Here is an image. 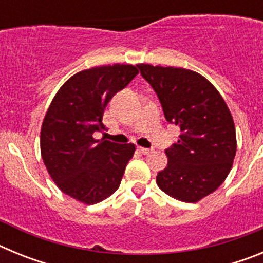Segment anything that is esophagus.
I'll use <instances>...</instances> for the list:
<instances>
[{
    "mask_svg": "<svg viewBox=\"0 0 263 263\" xmlns=\"http://www.w3.org/2000/svg\"><path fill=\"white\" fill-rule=\"evenodd\" d=\"M138 150L139 153H142L143 155H147L153 152V150H150V148H145V147H138Z\"/></svg>",
    "mask_w": 263,
    "mask_h": 263,
    "instance_id": "1",
    "label": "esophagus"
}]
</instances>
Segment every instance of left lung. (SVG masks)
<instances>
[{"mask_svg": "<svg viewBox=\"0 0 263 263\" xmlns=\"http://www.w3.org/2000/svg\"><path fill=\"white\" fill-rule=\"evenodd\" d=\"M137 67L157 92L166 120L182 132L166 150L168 163L158 173V187L174 199L197 203L224 183L233 166L237 139L231 110L197 72L145 63Z\"/></svg>", "mask_w": 263, "mask_h": 263, "instance_id": "left-lung-1", "label": "left lung"}]
</instances>
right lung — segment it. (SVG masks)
Listing matches in <instances>:
<instances>
[{
	"label": "right lung",
	"instance_id": "add662e5",
	"mask_svg": "<svg viewBox=\"0 0 263 263\" xmlns=\"http://www.w3.org/2000/svg\"><path fill=\"white\" fill-rule=\"evenodd\" d=\"M138 75L132 64L100 66L68 79L53 96L41 129V154L62 192L83 204L100 203L120 187L133 143L93 138L104 130L105 106Z\"/></svg>",
	"mask_w": 263,
	"mask_h": 263
}]
</instances>
